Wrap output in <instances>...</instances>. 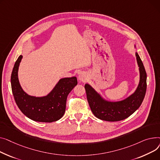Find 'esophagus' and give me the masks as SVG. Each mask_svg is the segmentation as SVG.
Listing matches in <instances>:
<instances>
[{
    "label": "esophagus",
    "mask_w": 160,
    "mask_h": 160,
    "mask_svg": "<svg viewBox=\"0 0 160 160\" xmlns=\"http://www.w3.org/2000/svg\"><path fill=\"white\" fill-rule=\"evenodd\" d=\"M79 81L84 82V81H85L87 79V76H85V74L81 73L79 76Z\"/></svg>",
    "instance_id": "esophagus-1"
}]
</instances>
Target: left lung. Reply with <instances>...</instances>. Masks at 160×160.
<instances>
[{"label":"left lung","instance_id":"8db88e82","mask_svg":"<svg viewBox=\"0 0 160 160\" xmlns=\"http://www.w3.org/2000/svg\"><path fill=\"white\" fill-rule=\"evenodd\" d=\"M136 56L139 67L140 81L136 92L126 99L116 102L105 101L89 84H85L88 104L96 118L107 121H121L132 115L142 105L147 90V73L138 53Z\"/></svg>","mask_w":160,"mask_h":160}]
</instances>
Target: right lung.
<instances>
[{"label": "right lung", "instance_id": "obj_1", "mask_svg": "<svg viewBox=\"0 0 160 160\" xmlns=\"http://www.w3.org/2000/svg\"><path fill=\"white\" fill-rule=\"evenodd\" d=\"M22 56L16 61L12 70L11 84L12 93L18 108L32 120L52 123L64 115L69 93L78 84L76 77L61 79L49 94L43 98L28 96L22 90L18 82L17 72Z\"/></svg>", "mask_w": 160, "mask_h": 160}]
</instances>
